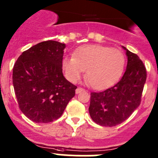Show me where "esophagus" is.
Here are the masks:
<instances>
[{"instance_id": "esophagus-1", "label": "esophagus", "mask_w": 158, "mask_h": 158, "mask_svg": "<svg viewBox=\"0 0 158 158\" xmlns=\"http://www.w3.org/2000/svg\"><path fill=\"white\" fill-rule=\"evenodd\" d=\"M83 91H85V89H82V88H77V89H76V93H77V94L80 93V92H83Z\"/></svg>"}]
</instances>
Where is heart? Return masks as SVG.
<instances>
[{
	"mask_svg": "<svg viewBox=\"0 0 158 158\" xmlns=\"http://www.w3.org/2000/svg\"><path fill=\"white\" fill-rule=\"evenodd\" d=\"M124 56L121 51L98 44L78 48L73 57L66 56L62 67L67 80L76 83L86 70V80L97 90L111 86L118 80L124 67Z\"/></svg>",
	"mask_w": 158,
	"mask_h": 158,
	"instance_id": "1",
	"label": "heart"
}]
</instances>
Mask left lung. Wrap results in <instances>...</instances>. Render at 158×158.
<instances>
[{"label":"left lung","instance_id":"1","mask_svg":"<svg viewBox=\"0 0 158 158\" xmlns=\"http://www.w3.org/2000/svg\"><path fill=\"white\" fill-rule=\"evenodd\" d=\"M122 48L126 51L128 63L121 80L102 92H91L89 114L102 126L113 127L124 122L141 102L147 69L136 54Z\"/></svg>","mask_w":158,"mask_h":158}]
</instances>
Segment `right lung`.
Masks as SVG:
<instances>
[{
	"instance_id": "obj_1",
	"label": "right lung",
	"mask_w": 158,
	"mask_h": 158,
	"mask_svg": "<svg viewBox=\"0 0 158 158\" xmlns=\"http://www.w3.org/2000/svg\"><path fill=\"white\" fill-rule=\"evenodd\" d=\"M65 48L56 40L38 43L23 52L14 65L12 83L19 106L34 122L57 120L75 95L77 86L63 73Z\"/></svg>"
}]
</instances>
